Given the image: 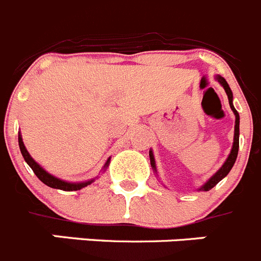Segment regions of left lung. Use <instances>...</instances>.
<instances>
[{
	"mask_svg": "<svg viewBox=\"0 0 261 261\" xmlns=\"http://www.w3.org/2000/svg\"><path fill=\"white\" fill-rule=\"evenodd\" d=\"M215 80H216L217 83H219L220 85L224 88V90H225L226 95H228L230 109H231V111L234 112V116H236V125H234V140H233V146H231L230 154L228 155V158H226V160L224 162L223 166L220 167L219 171H217L214 176H211L208 180L205 181V182L203 184L199 189H198L199 191L211 190V189L214 188V186H216L217 184L223 180L224 177H226V176H228V173L230 172V169L233 168L234 163H236L237 155H238V149H240V114H238V112H237V110L234 109L233 93H231V89H230V87H229V84L226 83V80L223 77V76L216 75L215 76ZM149 155H150V163H151L152 171H154L158 176L156 164H155V158H154V154H152V150H150Z\"/></svg>",
	"mask_w": 261,
	"mask_h": 261,
	"instance_id": "left-lung-1",
	"label": "left lung"
}]
</instances>
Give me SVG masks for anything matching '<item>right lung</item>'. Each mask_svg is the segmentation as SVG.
<instances>
[{
	"instance_id": "add662e5",
	"label": "right lung",
	"mask_w": 261,
	"mask_h": 261,
	"mask_svg": "<svg viewBox=\"0 0 261 261\" xmlns=\"http://www.w3.org/2000/svg\"><path fill=\"white\" fill-rule=\"evenodd\" d=\"M18 142H19V149H20L21 155H23V158H24L25 163H27L28 166L32 168V171L35 172L36 176H37V177L40 178V180H41L45 185L50 186V188L59 189V190H64V191H76V190H80V189L85 188V186L90 185V184L94 182V180L97 178L95 177V178H92V180L83 181V182H70V181H64V180H62V178L56 177L54 174L49 173L46 169L42 168V167L40 166V164H38L32 156H31V154L28 152V150L25 149L24 142H23V138H21L20 132L18 133ZM110 160H111V158H109V159H107V162L105 163L103 168H102V172L106 171V168L109 167V164H110Z\"/></svg>"
}]
</instances>
